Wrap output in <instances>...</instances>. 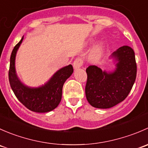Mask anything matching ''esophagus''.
Masks as SVG:
<instances>
[{
	"mask_svg": "<svg viewBox=\"0 0 148 148\" xmlns=\"http://www.w3.org/2000/svg\"><path fill=\"white\" fill-rule=\"evenodd\" d=\"M83 64V60L82 58H77V59H75V61L74 62V64H73V66H74V69L75 70L78 69L80 67L82 66Z\"/></svg>",
	"mask_w": 148,
	"mask_h": 148,
	"instance_id": "obj_1",
	"label": "esophagus"
}]
</instances>
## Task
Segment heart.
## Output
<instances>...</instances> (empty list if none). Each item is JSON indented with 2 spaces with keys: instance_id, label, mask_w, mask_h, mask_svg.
Returning <instances> with one entry per match:
<instances>
[{
  "instance_id": "1",
  "label": "heart",
  "mask_w": 148,
  "mask_h": 148,
  "mask_svg": "<svg viewBox=\"0 0 148 148\" xmlns=\"http://www.w3.org/2000/svg\"><path fill=\"white\" fill-rule=\"evenodd\" d=\"M104 51H105V47H104L103 43H99L97 45L95 46L92 51L90 53V60L93 63H98L103 59L104 55Z\"/></svg>"
}]
</instances>
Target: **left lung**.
Segmentation results:
<instances>
[{"label":"left lung","instance_id":"1","mask_svg":"<svg viewBox=\"0 0 148 148\" xmlns=\"http://www.w3.org/2000/svg\"><path fill=\"white\" fill-rule=\"evenodd\" d=\"M110 59L115 64V69L112 71H102L96 66H89L86 69V97L96 108H111L122 102L136 79L137 64L132 48L128 46L119 48Z\"/></svg>","mask_w":148,"mask_h":148}]
</instances>
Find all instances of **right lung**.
Here are the masks:
<instances>
[{
  "mask_svg": "<svg viewBox=\"0 0 148 148\" xmlns=\"http://www.w3.org/2000/svg\"><path fill=\"white\" fill-rule=\"evenodd\" d=\"M23 36L12 51L8 72L10 85L17 99L31 111L45 113L54 110L62 100V88L66 80L72 74L71 64L56 71L48 82L37 87L24 84L16 74V56Z\"/></svg>",
  "mask_w": 148,
  "mask_h": 148,
  "instance_id": "obj_1",
  "label": "right lung"
}]
</instances>
